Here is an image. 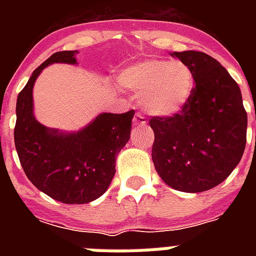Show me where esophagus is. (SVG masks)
<instances>
[{"instance_id": "34e87169", "label": "esophagus", "mask_w": 256, "mask_h": 256, "mask_svg": "<svg viewBox=\"0 0 256 256\" xmlns=\"http://www.w3.org/2000/svg\"><path fill=\"white\" fill-rule=\"evenodd\" d=\"M132 124H134V126H142V124H146V118H144L142 114H140V112H136V116H134V118H132Z\"/></svg>"}]
</instances>
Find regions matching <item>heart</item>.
I'll use <instances>...</instances> for the list:
<instances>
[{
    "instance_id": "heart-1",
    "label": "heart",
    "mask_w": 256,
    "mask_h": 256,
    "mask_svg": "<svg viewBox=\"0 0 256 256\" xmlns=\"http://www.w3.org/2000/svg\"><path fill=\"white\" fill-rule=\"evenodd\" d=\"M120 86L140 94V104L156 116H172L186 108L195 90L194 72L180 61L148 60L122 70Z\"/></svg>"
}]
</instances>
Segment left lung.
<instances>
[{"mask_svg": "<svg viewBox=\"0 0 256 256\" xmlns=\"http://www.w3.org/2000/svg\"><path fill=\"white\" fill-rule=\"evenodd\" d=\"M194 72L195 90L182 112L152 116V158L166 184L200 192L222 183L246 148L247 112L238 84L215 58L202 52H174Z\"/></svg>", "mask_w": 256, "mask_h": 256, "instance_id": "obj_1", "label": "left lung"}]
</instances>
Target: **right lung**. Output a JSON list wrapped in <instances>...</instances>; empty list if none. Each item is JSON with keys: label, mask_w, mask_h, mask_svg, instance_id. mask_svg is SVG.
<instances>
[{"label": "right lung", "mask_w": 256, "mask_h": 256, "mask_svg": "<svg viewBox=\"0 0 256 256\" xmlns=\"http://www.w3.org/2000/svg\"><path fill=\"white\" fill-rule=\"evenodd\" d=\"M77 50L57 52L34 70L18 94L14 144L29 180L50 198L68 204L96 200L116 174V158L130 140L134 110L102 112L76 132L41 124L33 114V86L52 64L76 65Z\"/></svg>", "instance_id": "right-lung-1"}]
</instances>
